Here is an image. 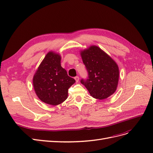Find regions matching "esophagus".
Masks as SVG:
<instances>
[{"label":"esophagus","mask_w":153,"mask_h":153,"mask_svg":"<svg viewBox=\"0 0 153 153\" xmlns=\"http://www.w3.org/2000/svg\"><path fill=\"white\" fill-rule=\"evenodd\" d=\"M75 80H76V82H78V81H79V77H78V76H75Z\"/></svg>","instance_id":"obj_1"}]
</instances>
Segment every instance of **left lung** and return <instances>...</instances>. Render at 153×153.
Segmentation results:
<instances>
[{"label":"left lung","instance_id":"1","mask_svg":"<svg viewBox=\"0 0 153 153\" xmlns=\"http://www.w3.org/2000/svg\"><path fill=\"white\" fill-rule=\"evenodd\" d=\"M80 55L89 74V78L81 80V83L91 96L102 100L112 95L119 82V69L117 63L96 45L81 50Z\"/></svg>","mask_w":153,"mask_h":153}]
</instances>
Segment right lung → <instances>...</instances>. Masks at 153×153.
<instances>
[{
    "label": "right lung",
    "instance_id": "1",
    "mask_svg": "<svg viewBox=\"0 0 153 153\" xmlns=\"http://www.w3.org/2000/svg\"><path fill=\"white\" fill-rule=\"evenodd\" d=\"M59 53L50 51L39 64L32 83L37 96L48 105L56 106L65 101L68 89L75 80L69 77L61 65Z\"/></svg>",
    "mask_w": 153,
    "mask_h": 153
}]
</instances>
